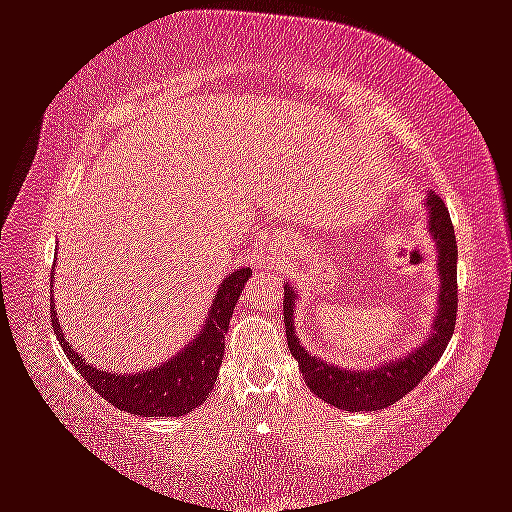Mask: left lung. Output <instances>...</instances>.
I'll list each match as a JSON object with an SVG mask.
<instances>
[{
    "label": "left lung",
    "mask_w": 512,
    "mask_h": 512,
    "mask_svg": "<svg viewBox=\"0 0 512 512\" xmlns=\"http://www.w3.org/2000/svg\"><path fill=\"white\" fill-rule=\"evenodd\" d=\"M430 207V230L439 248V276H441V294H439V312L434 319L430 340L407 358L393 361L388 365H379L377 370H340L333 365L310 356L303 349L294 333V289L285 287V299H282V312H285V333L289 352L299 361V370L303 372L305 384L317 398L333 404V407L345 411H377L404 398L409 391L421 384L423 377L432 370L446 352V345L453 338L455 317H457V241L455 230L448 216L446 204L441 197H427Z\"/></svg>",
    "instance_id": "8db88e82"
}]
</instances>
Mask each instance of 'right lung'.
<instances>
[{
  "instance_id": "1",
  "label": "right lung",
  "mask_w": 512,
  "mask_h": 512,
  "mask_svg": "<svg viewBox=\"0 0 512 512\" xmlns=\"http://www.w3.org/2000/svg\"><path fill=\"white\" fill-rule=\"evenodd\" d=\"M250 276H253L250 269H239L220 282L209 319L204 322V329L193 340V345H188L172 361L156 370L142 372V375H112V372L91 368L89 363L82 361L78 352H73L66 345L59 329L57 310L52 308L55 301L50 299L52 329H55L68 361L75 365L78 375L112 407L135 416H183L200 407L216 384L220 363H223L225 333L230 329V317Z\"/></svg>"
}]
</instances>
